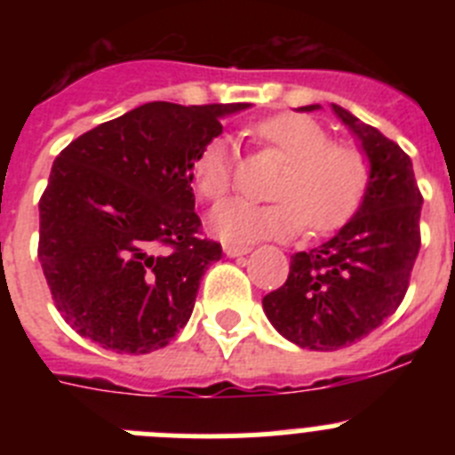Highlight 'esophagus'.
I'll return each instance as SVG.
<instances>
[{
  "mask_svg": "<svg viewBox=\"0 0 455 455\" xmlns=\"http://www.w3.org/2000/svg\"><path fill=\"white\" fill-rule=\"evenodd\" d=\"M223 251L228 257H241V255H246V252H251V248L236 246V243H223Z\"/></svg>",
  "mask_w": 455,
  "mask_h": 455,
  "instance_id": "obj_1",
  "label": "esophagus"
}]
</instances>
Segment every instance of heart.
<instances>
[{
	"label": "heart",
	"instance_id": "obj_1",
	"mask_svg": "<svg viewBox=\"0 0 455 455\" xmlns=\"http://www.w3.org/2000/svg\"><path fill=\"white\" fill-rule=\"evenodd\" d=\"M262 146L289 159L280 172L275 203L230 200L212 214V228L225 241L287 239L307 228L316 235L341 228L363 204L369 164L357 148L339 146L315 118L277 114L255 124ZM193 187L207 203H220L235 180V155L228 139H212L191 166Z\"/></svg>",
	"mask_w": 455,
	"mask_h": 455
}]
</instances>
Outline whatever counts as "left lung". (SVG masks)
Masks as SVG:
<instances>
[{"instance_id": "left-lung-1", "label": "left lung", "mask_w": 455, "mask_h": 455, "mask_svg": "<svg viewBox=\"0 0 455 455\" xmlns=\"http://www.w3.org/2000/svg\"><path fill=\"white\" fill-rule=\"evenodd\" d=\"M332 108L363 140L371 164L367 193L357 214L331 241L291 255L283 287L262 300L275 331L312 351L351 347L394 315L421 246L424 198L410 156L347 108Z\"/></svg>"}]
</instances>
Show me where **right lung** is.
<instances>
[{"instance_id":"1","label":"right lung","mask_w":455,"mask_h":455,"mask_svg":"<svg viewBox=\"0 0 455 455\" xmlns=\"http://www.w3.org/2000/svg\"><path fill=\"white\" fill-rule=\"evenodd\" d=\"M246 107L148 102L56 156L38 203V259L79 335L140 355L187 325L200 277L220 259L196 214L193 159Z\"/></svg>"}]
</instances>
